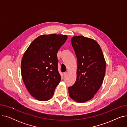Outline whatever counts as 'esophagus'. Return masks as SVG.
Listing matches in <instances>:
<instances>
[{
	"label": "esophagus",
	"instance_id": "34e87169",
	"mask_svg": "<svg viewBox=\"0 0 127 127\" xmlns=\"http://www.w3.org/2000/svg\"><path fill=\"white\" fill-rule=\"evenodd\" d=\"M63 75H64V77H65L67 75V72H64Z\"/></svg>",
	"mask_w": 127,
	"mask_h": 127
}]
</instances>
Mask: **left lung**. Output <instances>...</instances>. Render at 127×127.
Returning <instances> with one entry per match:
<instances>
[{
    "instance_id": "obj_1",
    "label": "left lung",
    "mask_w": 127,
    "mask_h": 127,
    "mask_svg": "<svg viewBox=\"0 0 127 127\" xmlns=\"http://www.w3.org/2000/svg\"><path fill=\"white\" fill-rule=\"evenodd\" d=\"M71 43L77 60V79L68 88L69 95L77 102L90 100L102 84L106 62L98 43L82 35L74 36Z\"/></svg>"
}]
</instances>
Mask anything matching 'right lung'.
Returning <instances> with one entry per match:
<instances>
[{"mask_svg":"<svg viewBox=\"0 0 127 127\" xmlns=\"http://www.w3.org/2000/svg\"><path fill=\"white\" fill-rule=\"evenodd\" d=\"M67 37L62 34L41 35L24 53L21 62L23 80L30 94L39 101L51 99L61 81L57 53Z\"/></svg>","mask_w":127,"mask_h":127,"instance_id":"obj_1","label":"right lung"}]
</instances>
